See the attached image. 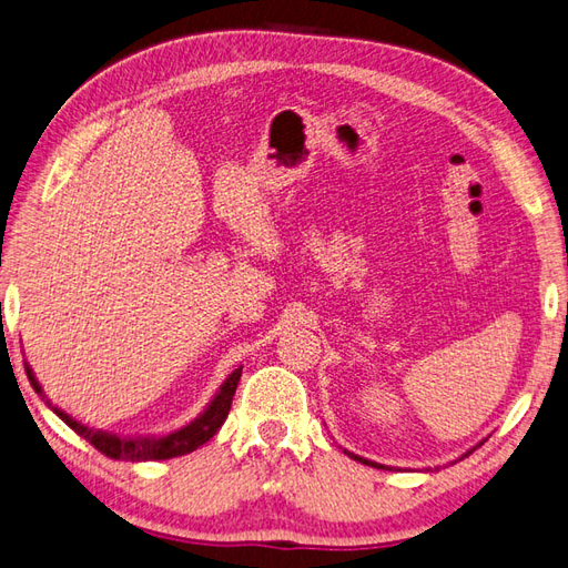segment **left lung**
<instances>
[{"label":"left lung","mask_w":568,"mask_h":568,"mask_svg":"<svg viewBox=\"0 0 568 568\" xmlns=\"http://www.w3.org/2000/svg\"><path fill=\"white\" fill-rule=\"evenodd\" d=\"M484 440H487V438H484ZM484 440H479V444H477V446H481V444H484ZM477 446H475V448H477ZM475 448H469V450H467L465 455H460V460H463V458H467V455H469V453H473ZM344 453H347V455H349V458H354V460H358V463H364V465H371V467H378V469H388V467H385V465H381V463H373V460H366V458H362V455H356V453H349V450H344Z\"/></svg>","instance_id":"left-lung-1"}]
</instances>
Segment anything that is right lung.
<instances>
[{"instance_id":"1","label":"right lung","mask_w":568,"mask_h":568,"mask_svg":"<svg viewBox=\"0 0 568 568\" xmlns=\"http://www.w3.org/2000/svg\"><path fill=\"white\" fill-rule=\"evenodd\" d=\"M241 373L243 366H239L236 371L231 373V376L219 385V390L214 393V397L210 399V405H206L195 419L190 424L175 428L171 434H161V436H118V434H110V432H101V428H91L87 424L77 422L72 414H67L64 409L54 407L50 399L43 395V388H40V383L36 378L33 368L26 364V376H29L33 390L38 395H43L45 405L58 414V417L77 432L81 438H87L89 444L101 450L103 455L113 460H132V463H140V460H169V458H178V455H187L192 450H197L200 446H204L206 440H210L221 424L226 422L229 417V409H231V399L236 395L239 388V381H241Z\"/></svg>"}]
</instances>
